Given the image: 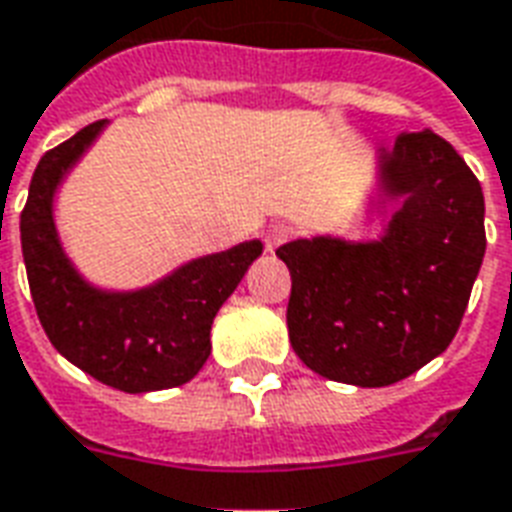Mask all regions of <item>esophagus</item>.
I'll return each instance as SVG.
<instances>
[{
  "label": "esophagus",
  "mask_w": 512,
  "mask_h": 512,
  "mask_svg": "<svg viewBox=\"0 0 512 512\" xmlns=\"http://www.w3.org/2000/svg\"><path fill=\"white\" fill-rule=\"evenodd\" d=\"M291 234H294V229H291L288 224H272L270 229H267V234H264L267 251H275L278 245H283V242L291 240Z\"/></svg>",
  "instance_id": "esophagus-1"
}]
</instances>
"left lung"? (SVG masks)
<instances>
[{
  "label": "left lung",
  "instance_id": "obj_1",
  "mask_svg": "<svg viewBox=\"0 0 512 512\" xmlns=\"http://www.w3.org/2000/svg\"><path fill=\"white\" fill-rule=\"evenodd\" d=\"M380 191L399 199L380 240L280 245L291 272V348L329 380L391 386L440 356L478 278L483 191L440 134L405 132L378 153Z\"/></svg>",
  "mask_w": 512,
  "mask_h": 512
}]
</instances>
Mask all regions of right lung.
<instances>
[{
    "label": "right lung",
    "instance_id": "obj_1",
    "mask_svg": "<svg viewBox=\"0 0 512 512\" xmlns=\"http://www.w3.org/2000/svg\"><path fill=\"white\" fill-rule=\"evenodd\" d=\"M107 121L80 129L40 159L21 213V248L34 307L53 348L105 386L145 394L183 386L210 356L215 313L261 256L259 240L202 256L153 286L102 291L80 275L53 224L56 188Z\"/></svg>",
    "mask_w": 512,
    "mask_h": 512
}]
</instances>
